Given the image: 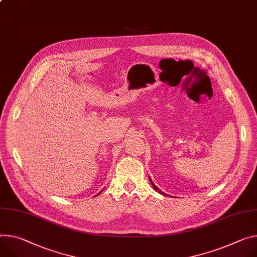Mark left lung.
Masks as SVG:
<instances>
[{
	"label": "left lung",
	"instance_id": "1",
	"mask_svg": "<svg viewBox=\"0 0 257 257\" xmlns=\"http://www.w3.org/2000/svg\"><path fill=\"white\" fill-rule=\"evenodd\" d=\"M150 181H151V183H152V185H153V188H154V189H155V190H156V191H157L159 194H161V195H163V196H168L167 194H165L164 192H162L160 189H158V188H157V186L155 185V183L153 182V180L151 179V177H150Z\"/></svg>",
	"mask_w": 257,
	"mask_h": 257
}]
</instances>
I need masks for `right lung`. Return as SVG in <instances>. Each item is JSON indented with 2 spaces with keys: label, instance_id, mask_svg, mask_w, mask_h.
<instances>
[{
  "label": "right lung",
  "instance_id": "add662e5",
  "mask_svg": "<svg viewBox=\"0 0 257 257\" xmlns=\"http://www.w3.org/2000/svg\"><path fill=\"white\" fill-rule=\"evenodd\" d=\"M101 192H102V191H101ZM101 192H100V193H101ZM100 193H99V194H100ZM99 194H97V195H96V196H98V195H99Z\"/></svg>",
  "mask_w": 257,
  "mask_h": 257
}]
</instances>
